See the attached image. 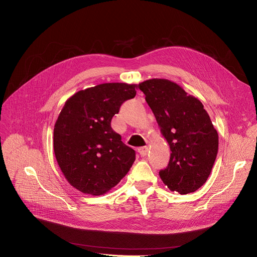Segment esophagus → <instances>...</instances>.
Wrapping results in <instances>:
<instances>
[{"label": "esophagus", "mask_w": 257, "mask_h": 257, "mask_svg": "<svg viewBox=\"0 0 257 257\" xmlns=\"http://www.w3.org/2000/svg\"><path fill=\"white\" fill-rule=\"evenodd\" d=\"M148 151H149V149H148V147H142L139 149V153L141 154L142 157H145L148 155Z\"/></svg>", "instance_id": "1"}]
</instances>
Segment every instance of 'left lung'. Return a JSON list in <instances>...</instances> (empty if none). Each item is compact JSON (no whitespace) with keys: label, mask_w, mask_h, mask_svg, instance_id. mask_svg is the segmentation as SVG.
<instances>
[{"label":"left lung","mask_w":257,"mask_h":257,"mask_svg":"<svg viewBox=\"0 0 257 257\" xmlns=\"http://www.w3.org/2000/svg\"><path fill=\"white\" fill-rule=\"evenodd\" d=\"M139 87L172 152L168 167L159 171L161 180L181 195L196 192L210 175L219 148L203 104L167 79L146 80Z\"/></svg>","instance_id":"left-lung-1"}]
</instances>
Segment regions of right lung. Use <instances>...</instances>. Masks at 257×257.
Segmentation results:
<instances>
[{
  "label": "right lung",
  "instance_id": "1",
  "mask_svg": "<svg viewBox=\"0 0 257 257\" xmlns=\"http://www.w3.org/2000/svg\"><path fill=\"white\" fill-rule=\"evenodd\" d=\"M137 84L103 83L67 100L54 127V153L66 180L78 191L100 196L129 172L136 151L121 142L111 119Z\"/></svg>",
  "mask_w": 257,
  "mask_h": 257
}]
</instances>
